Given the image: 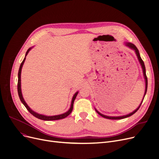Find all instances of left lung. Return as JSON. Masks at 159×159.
I'll use <instances>...</instances> for the list:
<instances>
[{"mask_svg": "<svg viewBox=\"0 0 159 159\" xmlns=\"http://www.w3.org/2000/svg\"><path fill=\"white\" fill-rule=\"evenodd\" d=\"M126 46H128V47H129V48H132V49H133L135 50V53H136V54H137V57H138V58H139V62H140V64H141V66H142V68H143V73H144V77H145V80H146V90H145V94H144V97H145V95H146V91H147V88H148V78H147L146 73V68H145L144 63V62H143V59H142V58H141V57H140V56L139 52V49H137V48L136 47V46H135V45H134L133 44H131V43H126ZM143 101H142L141 104H140V106H139V107L137 108V110H135L134 111L132 112V113H129V114H128V115H127L121 116H106V115H104L101 114V113H99V112H98L97 110H96V111L97 112V113H98V115H100L101 116H102V117H104V118H106V119H112V120L122 119H124V118L129 117V116H130L133 115L135 113H136V112L138 111V110H139V108H140V106H141L142 103H143Z\"/></svg>", "mask_w": 159, "mask_h": 159, "instance_id": "left-lung-1", "label": "left lung"}]
</instances>
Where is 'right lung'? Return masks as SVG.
Wrapping results in <instances>:
<instances>
[{"instance_id":"1","label":"right lung","mask_w":159,"mask_h":159,"mask_svg":"<svg viewBox=\"0 0 159 159\" xmlns=\"http://www.w3.org/2000/svg\"><path fill=\"white\" fill-rule=\"evenodd\" d=\"M31 49V48H29L28 49V51L26 52V56L28 55V52ZM25 59H26V57H25V58H24L23 61L22 62V63L20 64V68H19V73H18V84H17V90H18V94H19V98H20V101L22 102V103L24 105V106L26 107V109L28 110V111L31 114L33 115L34 116H35V117L39 119H41V120H60V119H64L66 118V116H68L72 111L73 110V103H74V101H75V98H76L77 94H78V92L75 93V94L74 95L73 98H72V101H71V107H70V109L67 111L66 113H63V114H61V115H55V116H45V115H40L39 113H37L33 111V110H31L30 108L29 107V106L27 105V104L26 103V102L24 101V100L22 97V93H21V88H20V74H21V70H22V67L23 66V64L25 61Z\"/></svg>"}]
</instances>
